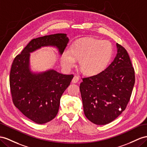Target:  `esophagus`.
I'll return each mask as SVG.
<instances>
[{
  "label": "esophagus",
  "mask_w": 147,
  "mask_h": 147,
  "mask_svg": "<svg viewBox=\"0 0 147 147\" xmlns=\"http://www.w3.org/2000/svg\"><path fill=\"white\" fill-rule=\"evenodd\" d=\"M79 80H80V79H79V77H78L76 76H74L72 80V82L73 83H76V82H78L79 81Z\"/></svg>",
  "instance_id": "1"
}]
</instances>
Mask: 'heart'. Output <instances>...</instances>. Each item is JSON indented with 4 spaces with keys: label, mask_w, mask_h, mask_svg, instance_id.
Segmentation results:
<instances>
[{
    "label": "heart",
    "mask_w": 147,
    "mask_h": 147,
    "mask_svg": "<svg viewBox=\"0 0 147 147\" xmlns=\"http://www.w3.org/2000/svg\"><path fill=\"white\" fill-rule=\"evenodd\" d=\"M112 55V45L108 40L91 38L79 40L71 49L63 52V66L70 69L80 59L79 66L84 74L89 76L98 74L106 68Z\"/></svg>",
    "instance_id": "1"
}]
</instances>
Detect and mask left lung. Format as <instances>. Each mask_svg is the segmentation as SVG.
I'll list each match as a JSON object with an SVG mask.
<instances>
[{"label":"left lung","mask_w":147,"mask_h":147,"mask_svg":"<svg viewBox=\"0 0 147 147\" xmlns=\"http://www.w3.org/2000/svg\"><path fill=\"white\" fill-rule=\"evenodd\" d=\"M111 65L94 76L82 78L80 92L86 117L96 125L112 122L125 109L135 84L134 69L127 51L117 43Z\"/></svg>","instance_id":"left-lung-1"}]
</instances>
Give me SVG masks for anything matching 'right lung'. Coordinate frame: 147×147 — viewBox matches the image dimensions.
<instances>
[{
  "instance_id": "add662e5",
  "label": "right lung",
  "mask_w": 147,
  "mask_h": 147,
  "mask_svg": "<svg viewBox=\"0 0 147 147\" xmlns=\"http://www.w3.org/2000/svg\"><path fill=\"white\" fill-rule=\"evenodd\" d=\"M68 42L66 33L36 38L30 41L12 63L10 87L13 102L22 114L36 123L50 122L56 116L60 99L73 75L59 73L54 69L33 71L30 61V53L50 47L62 55Z\"/></svg>"
}]
</instances>
